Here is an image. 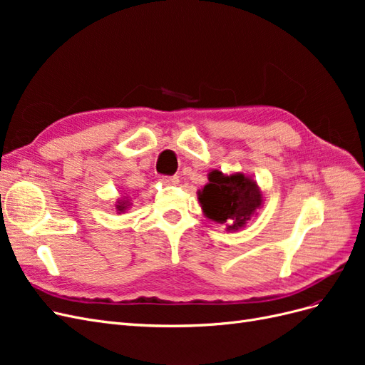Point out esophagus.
I'll use <instances>...</instances> for the list:
<instances>
[{
  "instance_id": "esophagus-1",
  "label": "esophagus",
  "mask_w": 365,
  "mask_h": 365,
  "mask_svg": "<svg viewBox=\"0 0 365 365\" xmlns=\"http://www.w3.org/2000/svg\"><path fill=\"white\" fill-rule=\"evenodd\" d=\"M160 182L163 185H176L180 182V180H178V176H161Z\"/></svg>"
}]
</instances>
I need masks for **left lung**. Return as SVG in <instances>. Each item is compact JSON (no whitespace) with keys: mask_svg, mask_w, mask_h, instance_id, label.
I'll return each instance as SVG.
<instances>
[{"mask_svg":"<svg viewBox=\"0 0 365 365\" xmlns=\"http://www.w3.org/2000/svg\"><path fill=\"white\" fill-rule=\"evenodd\" d=\"M197 201L207 219L225 225L233 233L257 216V210L263 207V192L248 173H224L216 169L208 173V182L197 190Z\"/></svg>","mask_w":365,"mask_h":365,"instance_id":"left-lung-1","label":"left lung"}]
</instances>
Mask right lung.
I'll list each match as a JSON object with an SVG mask.
<instances>
[{
    "label": "right lung",
    "mask_w": 365,
    "mask_h": 365,
    "mask_svg": "<svg viewBox=\"0 0 365 365\" xmlns=\"http://www.w3.org/2000/svg\"><path fill=\"white\" fill-rule=\"evenodd\" d=\"M114 205H115V212L118 215H121V213H125L126 210L130 208L132 202H130V200H128V196H123V197H118Z\"/></svg>",
    "instance_id": "add662e5"
}]
</instances>
